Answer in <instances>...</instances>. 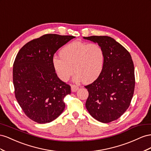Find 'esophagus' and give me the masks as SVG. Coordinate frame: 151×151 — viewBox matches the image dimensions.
Instances as JSON below:
<instances>
[{
	"instance_id": "34e87169",
	"label": "esophagus",
	"mask_w": 151,
	"mask_h": 151,
	"mask_svg": "<svg viewBox=\"0 0 151 151\" xmlns=\"http://www.w3.org/2000/svg\"><path fill=\"white\" fill-rule=\"evenodd\" d=\"M78 86H76V85H72L71 86V91L72 92H76L77 90H78Z\"/></svg>"
}]
</instances>
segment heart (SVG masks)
<instances>
[{
  "mask_svg": "<svg viewBox=\"0 0 151 151\" xmlns=\"http://www.w3.org/2000/svg\"><path fill=\"white\" fill-rule=\"evenodd\" d=\"M59 56L53 58L52 63L58 77L64 82L75 72V82L92 83L100 76L104 66V51L97 44L72 42L63 47Z\"/></svg>",
  "mask_w": 151,
  "mask_h": 151,
  "instance_id": "b5f03b06",
  "label": "heart"
}]
</instances>
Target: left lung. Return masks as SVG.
<instances>
[{
    "label": "left lung",
    "instance_id": "8db88e82",
    "mask_svg": "<svg viewBox=\"0 0 151 151\" xmlns=\"http://www.w3.org/2000/svg\"><path fill=\"white\" fill-rule=\"evenodd\" d=\"M84 39L97 43L104 53L100 76L85 88V106L97 121L107 123L118 119L128 108L135 88L134 65L130 54L114 38L90 36Z\"/></svg>",
    "mask_w": 151,
    "mask_h": 151
}]
</instances>
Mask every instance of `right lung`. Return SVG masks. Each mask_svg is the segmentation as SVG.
Masks as SVG:
<instances>
[{"label":"right lung","mask_w":151,"mask_h":151,"mask_svg":"<svg viewBox=\"0 0 151 151\" xmlns=\"http://www.w3.org/2000/svg\"><path fill=\"white\" fill-rule=\"evenodd\" d=\"M75 37L46 34L26 44L13 64L15 96L24 114L38 123L52 122L64 108L71 87L60 80L52 66L54 54Z\"/></svg>","instance_id":"obj_1"}]
</instances>
